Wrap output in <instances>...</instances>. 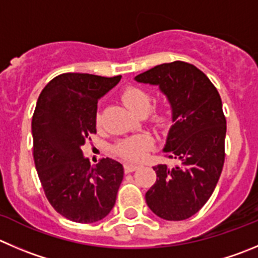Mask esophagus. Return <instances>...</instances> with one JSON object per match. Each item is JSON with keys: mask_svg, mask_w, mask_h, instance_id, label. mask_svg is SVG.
Wrapping results in <instances>:
<instances>
[{"mask_svg": "<svg viewBox=\"0 0 258 258\" xmlns=\"http://www.w3.org/2000/svg\"><path fill=\"white\" fill-rule=\"evenodd\" d=\"M139 166H137V164H133V163H125L124 164V171L126 173L129 172H134L136 170H138Z\"/></svg>", "mask_w": 258, "mask_h": 258, "instance_id": "1", "label": "esophagus"}]
</instances>
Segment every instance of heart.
Returning <instances> with one entry per match:
<instances>
[{
  "mask_svg": "<svg viewBox=\"0 0 258 258\" xmlns=\"http://www.w3.org/2000/svg\"><path fill=\"white\" fill-rule=\"evenodd\" d=\"M121 100L134 114L137 115H147L152 105V96L149 92L144 88L138 87V86H127L121 92ZM167 114L163 110H156L152 112L151 121L156 125L157 127H163L167 124ZM101 124V116H96V125ZM153 146V139L147 134H141V136L131 137V138L122 139L119 142L115 148L117 154H120L124 158L129 161H139L146 156L147 151Z\"/></svg>",
  "mask_w": 258,
  "mask_h": 258,
  "instance_id": "1",
  "label": "heart"
}]
</instances>
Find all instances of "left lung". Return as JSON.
Here are the masks:
<instances>
[{
    "instance_id": "obj_1",
    "label": "left lung",
    "mask_w": 258,
    "mask_h": 258,
    "mask_svg": "<svg viewBox=\"0 0 258 258\" xmlns=\"http://www.w3.org/2000/svg\"><path fill=\"white\" fill-rule=\"evenodd\" d=\"M134 80L158 86L172 112L163 152L177 166L157 164V180L146 192L149 209L166 220H185L204 207L224 164L227 121L222 99L209 78L190 63L156 66Z\"/></svg>"
}]
</instances>
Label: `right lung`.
Listing matches in <instances>:
<instances>
[{
    "mask_svg": "<svg viewBox=\"0 0 258 258\" xmlns=\"http://www.w3.org/2000/svg\"><path fill=\"white\" fill-rule=\"evenodd\" d=\"M120 80L63 73L44 87L36 102L31 132L39 180L51 207L72 222H99L115 205L122 164L102 158L91 166L82 146L96 133L97 101Z\"/></svg>",
    "mask_w": 258,
    "mask_h": 258,
    "instance_id": "1",
    "label": "right lung"
}]
</instances>
